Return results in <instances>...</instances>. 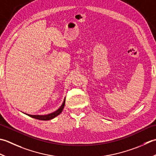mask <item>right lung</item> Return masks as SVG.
Here are the masks:
<instances>
[{
    "label": "right lung",
    "instance_id": "obj_1",
    "mask_svg": "<svg viewBox=\"0 0 156 156\" xmlns=\"http://www.w3.org/2000/svg\"><path fill=\"white\" fill-rule=\"evenodd\" d=\"M65 102H66V99H64L63 102L62 103V105L60 106V108L56 110L55 112H54L53 113H51L47 115H31V114H24L28 115V116L35 118V119H38V120H49L53 119L54 118H55L58 115H59L62 112L63 109L64 108V106H65Z\"/></svg>",
    "mask_w": 156,
    "mask_h": 156
}]
</instances>
